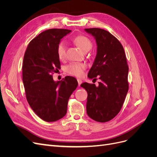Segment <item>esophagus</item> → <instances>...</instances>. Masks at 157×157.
<instances>
[{
    "label": "esophagus",
    "mask_w": 157,
    "mask_h": 157,
    "mask_svg": "<svg viewBox=\"0 0 157 157\" xmlns=\"http://www.w3.org/2000/svg\"><path fill=\"white\" fill-rule=\"evenodd\" d=\"M77 81H78V86H80V84H82V80L81 79H77Z\"/></svg>",
    "instance_id": "obj_1"
}]
</instances>
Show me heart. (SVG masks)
I'll use <instances>...</instances> for the list:
<instances>
[{
	"instance_id": "heart-1",
	"label": "heart",
	"mask_w": 157,
	"mask_h": 157,
	"mask_svg": "<svg viewBox=\"0 0 157 157\" xmlns=\"http://www.w3.org/2000/svg\"><path fill=\"white\" fill-rule=\"evenodd\" d=\"M73 42L84 52L89 51L92 48V42L86 36L78 35L73 39ZM65 44L63 42H60L57 47V54L59 59H63L65 57ZM86 68L84 63H71L65 68L66 72L76 77H81L83 75L84 70Z\"/></svg>"
}]
</instances>
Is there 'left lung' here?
Wrapping results in <instances>:
<instances>
[{
  "mask_svg": "<svg viewBox=\"0 0 157 157\" xmlns=\"http://www.w3.org/2000/svg\"><path fill=\"white\" fill-rule=\"evenodd\" d=\"M97 44V54L88 77L98 76V86L84 82L80 86L88 92L87 115L99 122L111 121L119 113L128 91V66L121 42L110 33L99 28L84 29Z\"/></svg>",
  "mask_w": 157,
  "mask_h": 157,
  "instance_id": "obj_1",
  "label": "left lung"
}]
</instances>
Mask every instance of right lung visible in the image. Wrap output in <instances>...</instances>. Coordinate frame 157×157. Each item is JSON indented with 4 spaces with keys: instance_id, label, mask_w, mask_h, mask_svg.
<instances>
[{
    "instance_id": "obj_1",
    "label": "right lung",
    "mask_w": 157,
    "mask_h": 157,
    "mask_svg": "<svg viewBox=\"0 0 157 157\" xmlns=\"http://www.w3.org/2000/svg\"><path fill=\"white\" fill-rule=\"evenodd\" d=\"M69 29L46 30L28 44L23 58V82L30 107L41 119L54 122L67 113L69 97L78 86L77 79L67 76L54 81L52 73L60 69L57 47Z\"/></svg>"
}]
</instances>
